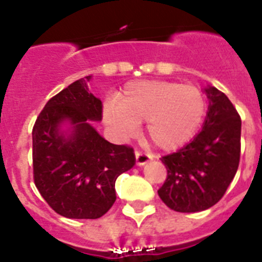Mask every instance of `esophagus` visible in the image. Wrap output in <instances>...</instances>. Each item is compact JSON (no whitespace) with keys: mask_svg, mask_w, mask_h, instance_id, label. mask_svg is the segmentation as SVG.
<instances>
[{"mask_svg":"<svg viewBox=\"0 0 262 262\" xmlns=\"http://www.w3.org/2000/svg\"><path fill=\"white\" fill-rule=\"evenodd\" d=\"M135 157H136V164L140 166L144 165V164H147L148 161H151L152 160L151 155L144 154V152H140V151L135 152Z\"/></svg>","mask_w":262,"mask_h":262,"instance_id":"1","label":"esophagus"}]
</instances>
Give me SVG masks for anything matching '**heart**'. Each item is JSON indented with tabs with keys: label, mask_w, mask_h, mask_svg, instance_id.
<instances>
[{
	"label": "heart",
	"mask_w": 262,
	"mask_h": 262,
	"mask_svg": "<svg viewBox=\"0 0 262 262\" xmlns=\"http://www.w3.org/2000/svg\"><path fill=\"white\" fill-rule=\"evenodd\" d=\"M206 113L202 92L174 81H135L106 107L105 119L122 135L136 133L147 120L145 133L161 149H174L196 133Z\"/></svg>",
	"instance_id": "b5f03b06"
}]
</instances>
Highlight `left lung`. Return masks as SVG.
<instances>
[{
	"instance_id": "1",
	"label": "left lung",
	"mask_w": 262,
	"mask_h": 262,
	"mask_svg": "<svg viewBox=\"0 0 262 262\" xmlns=\"http://www.w3.org/2000/svg\"><path fill=\"white\" fill-rule=\"evenodd\" d=\"M205 92L210 105L202 131L181 149L161 157L168 173L157 193L178 212L203 211L219 202L239 168V113L216 88Z\"/></svg>"
}]
</instances>
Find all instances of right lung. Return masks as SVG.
Wrapping results in <instances>:
<instances>
[{
    "label": "right lung",
    "instance_id": "obj_1",
    "mask_svg": "<svg viewBox=\"0 0 262 262\" xmlns=\"http://www.w3.org/2000/svg\"><path fill=\"white\" fill-rule=\"evenodd\" d=\"M92 76L75 81L46 103L32 128L34 182L51 209L69 219H98L114 205L118 176L135 165L134 149L108 143L89 120L102 119ZM72 127L62 133L59 127Z\"/></svg>",
    "mask_w": 262,
    "mask_h": 262
}]
</instances>
